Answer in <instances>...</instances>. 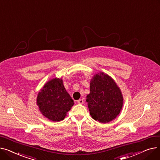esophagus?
Here are the masks:
<instances>
[{
    "mask_svg": "<svg viewBox=\"0 0 160 160\" xmlns=\"http://www.w3.org/2000/svg\"><path fill=\"white\" fill-rule=\"evenodd\" d=\"M77 103L80 104H83V99H79L78 100H77Z\"/></svg>",
    "mask_w": 160,
    "mask_h": 160,
    "instance_id": "34e87169",
    "label": "esophagus"
}]
</instances>
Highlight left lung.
Returning a JSON list of instances; mask_svg holds the SVG:
<instances>
[{
	"label": "left lung",
	"instance_id": "1",
	"mask_svg": "<svg viewBox=\"0 0 160 160\" xmlns=\"http://www.w3.org/2000/svg\"><path fill=\"white\" fill-rule=\"evenodd\" d=\"M123 100L120 88L110 76L100 72L92 77L86 101L94 120L107 123L115 119L122 110Z\"/></svg>",
	"mask_w": 160,
	"mask_h": 160
}]
</instances>
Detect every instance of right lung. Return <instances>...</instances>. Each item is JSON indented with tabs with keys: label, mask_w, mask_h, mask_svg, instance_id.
<instances>
[{
	"label": "right lung",
	"mask_w": 160,
	"mask_h": 160,
	"mask_svg": "<svg viewBox=\"0 0 160 160\" xmlns=\"http://www.w3.org/2000/svg\"><path fill=\"white\" fill-rule=\"evenodd\" d=\"M36 104L46 118L58 122L65 119L74 103L63 86V80L54 78L48 80L40 89Z\"/></svg>",
	"instance_id": "obj_1"
}]
</instances>
